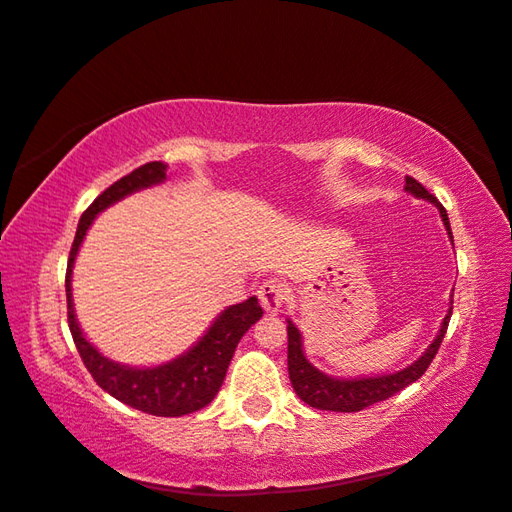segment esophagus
Returning <instances> with one entry per match:
<instances>
[{
  "instance_id": "1",
  "label": "esophagus",
  "mask_w": 512,
  "mask_h": 512,
  "mask_svg": "<svg viewBox=\"0 0 512 512\" xmlns=\"http://www.w3.org/2000/svg\"><path fill=\"white\" fill-rule=\"evenodd\" d=\"M258 300L269 315H276L280 311L282 302L287 300V289L280 280H267L258 289Z\"/></svg>"
}]
</instances>
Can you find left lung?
Returning a JSON list of instances; mask_svg holds the SVG:
<instances>
[{"mask_svg":"<svg viewBox=\"0 0 512 512\" xmlns=\"http://www.w3.org/2000/svg\"><path fill=\"white\" fill-rule=\"evenodd\" d=\"M405 192H410V195H414L416 199H425L429 203H434L440 212L442 223H445L449 241L453 243L447 210L440 206V201L431 195L423 184H418L414 177H405ZM449 304L451 306L445 315V320L440 324L436 339L425 348L423 355H420L414 363L390 374H374V377H357V379L331 377V374L317 370L304 355L302 333L298 331V326H295L291 320H287V335H289L287 363H289V379L295 394H298L306 405L315 407V410H326V412H361L374 403L390 399V396L401 392L403 388H407V385H412L414 381L423 377L425 370L429 368V363L434 361L451 320L453 293H451Z\"/></svg>","mask_w":512,"mask_h":512,"instance_id":"8db88e82","label":"left lung"}]
</instances>
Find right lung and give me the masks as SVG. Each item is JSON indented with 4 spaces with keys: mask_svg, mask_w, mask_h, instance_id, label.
<instances>
[{
    "mask_svg": "<svg viewBox=\"0 0 512 512\" xmlns=\"http://www.w3.org/2000/svg\"><path fill=\"white\" fill-rule=\"evenodd\" d=\"M166 164L149 162L133 173L124 175L116 184H111L96 201L89 206L76 227V236L72 243L70 260H67L65 276V295H67V322L74 337V344L81 352L85 368L92 374L94 381L102 390L111 394L133 410H140L153 416H184L192 414L212 403L214 396L221 390L227 366L234 357V350L241 337L263 317V309L256 298H249L241 304L227 306L217 315V320L203 333L186 352L170 359L160 366L138 368L127 363L113 361L83 335L76 320L74 300H72V271L81 249L85 234L92 227L94 219L102 210L113 203L133 195V192L160 186L166 179Z\"/></svg>",
    "mask_w": 512,
    "mask_h": 512,
    "instance_id": "1",
    "label": "right lung"
}]
</instances>
